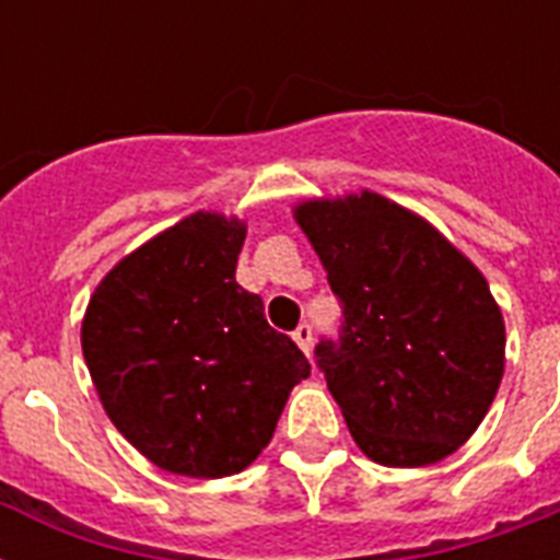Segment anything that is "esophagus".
<instances>
[{"instance_id": "34e87169", "label": "esophagus", "mask_w": 560, "mask_h": 560, "mask_svg": "<svg viewBox=\"0 0 560 560\" xmlns=\"http://www.w3.org/2000/svg\"><path fill=\"white\" fill-rule=\"evenodd\" d=\"M293 340H296L299 349L305 351L307 358H311V349H314V328H311L307 323H302L296 331H293Z\"/></svg>"}]
</instances>
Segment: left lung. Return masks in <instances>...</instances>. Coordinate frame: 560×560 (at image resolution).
<instances>
[{
    "label": "left lung",
    "instance_id": "8db88e82",
    "mask_svg": "<svg viewBox=\"0 0 560 560\" xmlns=\"http://www.w3.org/2000/svg\"><path fill=\"white\" fill-rule=\"evenodd\" d=\"M293 218L342 305L316 363L372 462L421 468L486 418L505 366V325L486 276L447 237L374 191L305 200Z\"/></svg>",
    "mask_w": 560,
    "mask_h": 560
}]
</instances>
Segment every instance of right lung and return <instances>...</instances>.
<instances>
[{
	"mask_svg": "<svg viewBox=\"0 0 560 560\" xmlns=\"http://www.w3.org/2000/svg\"><path fill=\"white\" fill-rule=\"evenodd\" d=\"M244 220L194 211L113 267L81 325L109 421L162 470L232 477L270 444L311 363L235 281Z\"/></svg>",
	"mask_w": 560,
	"mask_h": 560,
	"instance_id": "right-lung-1",
	"label": "right lung"
}]
</instances>
